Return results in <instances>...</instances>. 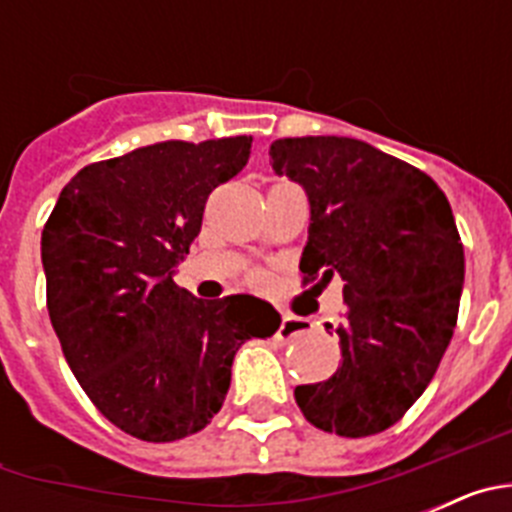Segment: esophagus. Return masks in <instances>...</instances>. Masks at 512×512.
Wrapping results in <instances>:
<instances>
[{
	"label": "esophagus",
	"mask_w": 512,
	"mask_h": 512,
	"mask_svg": "<svg viewBox=\"0 0 512 512\" xmlns=\"http://www.w3.org/2000/svg\"><path fill=\"white\" fill-rule=\"evenodd\" d=\"M302 333H307L305 320L292 318V315H282V323H279V328H277L279 341H292V338L302 336Z\"/></svg>",
	"instance_id": "1"
}]
</instances>
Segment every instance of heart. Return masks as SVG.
Wrapping results in <instances>:
<instances>
[{"label":"heart","instance_id":"1","mask_svg":"<svg viewBox=\"0 0 512 512\" xmlns=\"http://www.w3.org/2000/svg\"><path fill=\"white\" fill-rule=\"evenodd\" d=\"M251 282L253 284H264L266 279H264V274H259V271H256V274H251Z\"/></svg>","mask_w":512,"mask_h":512}]
</instances>
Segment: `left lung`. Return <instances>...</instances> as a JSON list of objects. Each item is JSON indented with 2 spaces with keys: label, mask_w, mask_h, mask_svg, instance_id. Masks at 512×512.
<instances>
[{
  "label": "left lung",
  "mask_w": 512,
  "mask_h": 512,
  "mask_svg": "<svg viewBox=\"0 0 512 512\" xmlns=\"http://www.w3.org/2000/svg\"><path fill=\"white\" fill-rule=\"evenodd\" d=\"M269 156L310 197L302 284L341 274L346 302L341 366L300 384L297 405L336 436L387 431L431 384L459 318L464 246L449 200L425 171L356 138H279Z\"/></svg>",
  "instance_id": "obj_1"
}]
</instances>
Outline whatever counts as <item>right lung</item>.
Returning a JSON list of instances; mask_svg holds the SVG:
<instances>
[{
	"label": "right lung",
	"instance_id": "obj_1",
	"mask_svg": "<svg viewBox=\"0 0 512 512\" xmlns=\"http://www.w3.org/2000/svg\"><path fill=\"white\" fill-rule=\"evenodd\" d=\"M251 140H164L84 166L43 228L63 356L94 408L140 441L202 431L223 408L235 351L282 323L264 300H197L171 279L207 197L248 164Z\"/></svg>",
	"mask_w": 512,
	"mask_h": 512
}]
</instances>
